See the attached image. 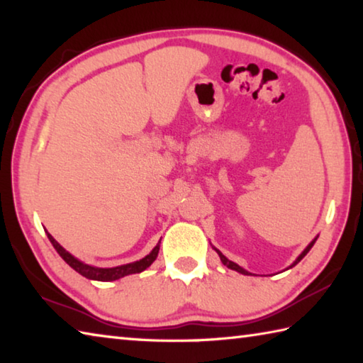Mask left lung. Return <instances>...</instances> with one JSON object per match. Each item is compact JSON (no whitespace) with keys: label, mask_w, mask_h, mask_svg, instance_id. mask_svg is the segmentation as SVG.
<instances>
[{"label":"left lung","mask_w":363,"mask_h":363,"mask_svg":"<svg viewBox=\"0 0 363 363\" xmlns=\"http://www.w3.org/2000/svg\"><path fill=\"white\" fill-rule=\"evenodd\" d=\"M315 240H317V238H315ZM315 240H312L311 243H309V246H307V248L303 251V252H301L299 254V257L295 260V262H293V265L291 267H295L296 264H298V262L301 260V259H303L304 256H306V254L307 252H309L311 251V248H312V246H313V243H315ZM215 251H217L218 252V256H220V259H221V262H223V264H225L228 268H230V269H235V272H238V273H242V274H248V272H245V269L242 268V267H238L237 264H234V262H230V260H228L225 256H223V254L218 251V250H215Z\"/></svg>","instance_id":"1"}]
</instances>
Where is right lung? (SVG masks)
<instances>
[{"label":"right lung","mask_w":363,"mask_h":363,"mask_svg":"<svg viewBox=\"0 0 363 363\" xmlns=\"http://www.w3.org/2000/svg\"><path fill=\"white\" fill-rule=\"evenodd\" d=\"M48 235L51 245L54 246V250L59 252V256L62 257L68 265H70L74 272H78L79 274L86 276L87 279H95V281H117L123 276H128V274H134V273H140L143 269L148 268L154 260L157 257V252L160 248V242L154 246V250L148 254V256L133 262V264H126V265H121V267H115V268H96V267H90L82 264L78 259H74L70 252H67L62 246H60L54 238L51 237V234L46 233Z\"/></svg>","instance_id":"right-lung-1"}]
</instances>
